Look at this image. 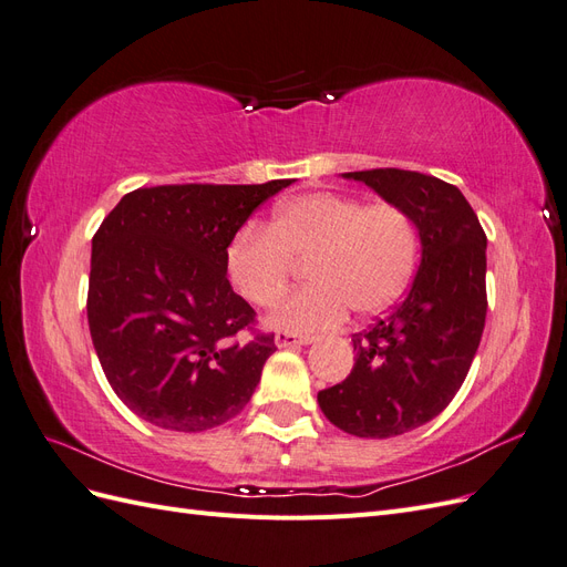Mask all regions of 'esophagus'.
<instances>
[{
  "label": "esophagus",
  "mask_w": 567,
  "mask_h": 567,
  "mask_svg": "<svg viewBox=\"0 0 567 567\" xmlns=\"http://www.w3.org/2000/svg\"><path fill=\"white\" fill-rule=\"evenodd\" d=\"M312 340H315L312 336H298V333H290V331H277V336H274V342H277V348L310 346Z\"/></svg>",
  "instance_id": "34e87169"
}]
</instances>
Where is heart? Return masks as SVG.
I'll return each instance as SVG.
<instances>
[{
	"label": "heart",
	"instance_id": "obj_1",
	"mask_svg": "<svg viewBox=\"0 0 567 567\" xmlns=\"http://www.w3.org/2000/svg\"><path fill=\"white\" fill-rule=\"evenodd\" d=\"M419 260V229L398 203H364L329 192L279 205L269 227L246 225L225 250L236 296L271 307L307 262L310 286L284 300L269 323L290 333H317L359 317L379 315L400 300Z\"/></svg>",
	"mask_w": 567,
	"mask_h": 567
}]
</instances>
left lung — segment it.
<instances>
[{"label":"left lung","instance_id":"1","mask_svg":"<svg viewBox=\"0 0 567 567\" xmlns=\"http://www.w3.org/2000/svg\"><path fill=\"white\" fill-rule=\"evenodd\" d=\"M414 219L421 265L406 298L352 336L354 367L317 402L340 431L385 440L433 421L466 381L487 315V236L456 186L411 169L346 173Z\"/></svg>","mask_w":567,"mask_h":567}]
</instances>
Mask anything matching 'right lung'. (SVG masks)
<instances>
[{"label": "right lung", "instance_id": "add662e5", "mask_svg": "<svg viewBox=\"0 0 567 567\" xmlns=\"http://www.w3.org/2000/svg\"><path fill=\"white\" fill-rule=\"evenodd\" d=\"M290 179L125 194L92 238L87 321L115 394L165 431L200 433L250 402L274 333L234 293L225 250ZM251 336L246 339L245 333Z\"/></svg>", "mask_w": 567, "mask_h": 567}]
</instances>
